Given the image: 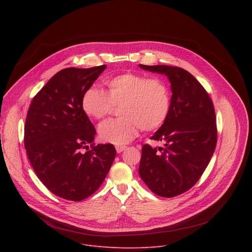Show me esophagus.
<instances>
[{"mask_svg":"<svg viewBox=\"0 0 252 252\" xmlns=\"http://www.w3.org/2000/svg\"><path fill=\"white\" fill-rule=\"evenodd\" d=\"M126 149H127V148L125 147V146H117V147H116V150H117V152H118L119 154H121L122 152L126 151Z\"/></svg>","mask_w":252,"mask_h":252,"instance_id":"34e87169","label":"esophagus"}]
</instances>
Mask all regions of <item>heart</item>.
I'll return each instance as SVG.
<instances>
[{"label": "heart", "instance_id": "heart-1", "mask_svg": "<svg viewBox=\"0 0 252 252\" xmlns=\"http://www.w3.org/2000/svg\"><path fill=\"white\" fill-rule=\"evenodd\" d=\"M106 91L90 88L83 94L82 109L91 119L99 121L119 106V119L98 126L99 138L121 146L135 138L139 129L154 131L166 121L171 104L167 83L158 77L126 71L104 81Z\"/></svg>", "mask_w": 252, "mask_h": 252}]
</instances>
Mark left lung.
Here are the masks:
<instances>
[{
  "label": "left lung",
  "mask_w": 252,
  "mask_h": 252,
  "mask_svg": "<svg viewBox=\"0 0 252 252\" xmlns=\"http://www.w3.org/2000/svg\"><path fill=\"white\" fill-rule=\"evenodd\" d=\"M164 74L171 84V104L165 123L151 137L164 148L141 149L138 173L149 189L161 197H173L190 189L200 178L218 141L212 99L188 70L170 65H145Z\"/></svg>",
  "instance_id": "left-lung-1"
}]
</instances>
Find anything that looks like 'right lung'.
<instances>
[{"instance_id":"obj_1","label":"right lung","mask_w":252,"mask_h":252,"mask_svg":"<svg viewBox=\"0 0 252 252\" xmlns=\"http://www.w3.org/2000/svg\"><path fill=\"white\" fill-rule=\"evenodd\" d=\"M105 64L57 73L32 97L24 145L44 186L66 200L81 201L100 187L116 158L111 143L94 145L95 128L82 109V98Z\"/></svg>"}]
</instances>
